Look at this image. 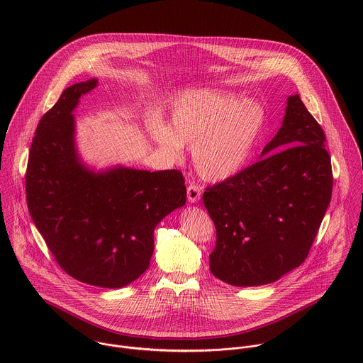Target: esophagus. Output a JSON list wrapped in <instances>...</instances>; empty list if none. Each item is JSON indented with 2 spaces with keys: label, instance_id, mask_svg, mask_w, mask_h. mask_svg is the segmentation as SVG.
<instances>
[{
  "label": "esophagus",
  "instance_id": "esophagus-1",
  "mask_svg": "<svg viewBox=\"0 0 363 363\" xmlns=\"http://www.w3.org/2000/svg\"><path fill=\"white\" fill-rule=\"evenodd\" d=\"M201 199V187L196 184H190L187 189V200L190 204H197Z\"/></svg>",
  "mask_w": 363,
  "mask_h": 363
}]
</instances>
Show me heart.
Masks as SVG:
<instances>
[{"label":"heart","mask_w":363,"mask_h":363,"mask_svg":"<svg viewBox=\"0 0 363 363\" xmlns=\"http://www.w3.org/2000/svg\"><path fill=\"white\" fill-rule=\"evenodd\" d=\"M264 110L253 101L216 88H191L170 107V121L152 114L145 120L148 137L173 157L191 147L196 172L219 183L236 176L249 162L264 125Z\"/></svg>","instance_id":"b5f03b06"}]
</instances>
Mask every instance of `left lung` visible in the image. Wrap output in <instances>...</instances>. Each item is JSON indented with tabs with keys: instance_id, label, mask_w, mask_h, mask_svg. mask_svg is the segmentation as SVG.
<instances>
[{
	"instance_id": "8db88e82",
	"label": "left lung",
	"mask_w": 363,
	"mask_h": 363,
	"mask_svg": "<svg viewBox=\"0 0 363 363\" xmlns=\"http://www.w3.org/2000/svg\"><path fill=\"white\" fill-rule=\"evenodd\" d=\"M325 135L299 95L259 162L208 187L204 206L216 229L211 272L233 286H259L298 268L333 191Z\"/></svg>"
}]
</instances>
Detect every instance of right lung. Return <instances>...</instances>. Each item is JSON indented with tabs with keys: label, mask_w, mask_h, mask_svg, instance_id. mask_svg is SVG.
Returning a JSON list of instances; mask_svg holds the SVG:
<instances>
[{
	"label": "right lung",
	"mask_w": 363,
	"mask_h": 363,
	"mask_svg": "<svg viewBox=\"0 0 363 363\" xmlns=\"http://www.w3.org/2000/svg\"><path fill=\"white\" fill-rule=\"evenodd\" d=\"M68 86L42 117L26 172L29 213L60 267L72 278L118 289L150 267L157 223L186 204L179 170L89 166L77 147L74 111L95 89Z\"/></svg>",
	"instance_id": "add662e5"
}]
</instances>
